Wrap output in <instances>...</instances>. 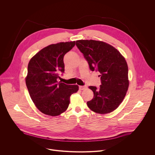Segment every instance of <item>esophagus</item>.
<instances>
[{
    "mask_svg": "<svg viewBox=\"0 0 155 155\" xmlns=\"http://www.w3.org/2000/svg\"><path fill=\"white\" fill-rule=\"evenodd\" d=\"M86 86H79V89L80 90H83L86 89Z\"/></svg>",
    "mask_w": 155,
    "mask_h": 155,
    "instance_id": "34e87169",
    "label": "esophagus"
}]
</instances>
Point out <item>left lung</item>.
<instances>
[{"mask_svg":"<svg viewBox=\"0 0 155 155\" xmlns=\"http://www.w3.org/2000/svg\"><path fill=\"white\" fill-rule=\"evenodd\" d=\"M91 71L99 72L101 85L89 86L93 99L87 102L92 111L105 114L113 112L124 99L129 87L128 68L124 58L114 47L93 40L76 41Z\"/></svg>","mask_w":155,"mask_h":155,"instance_id":"1","label":"left lung"}]
</instances>
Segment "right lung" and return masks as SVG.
<instances>
[{
    "label": "right lung",
    "mask_w": 155,
    "mask_h": 155,
    "mask_svg": "<svg viewBox=\"0 0 155 155\" xmlns=\"http://www.w3.org/2000/svg\"><path fill=\"white\" fill-rule=\"evenodd\" d=\"M75 45V41L60 42L41 49L30 60L26 84L36 107L43 114L58 116L65 112L71 96L78 86L58 82L59 74L64 72V55Z\"/></svg>",
    "instance_id": "1"
}]
</instances>
